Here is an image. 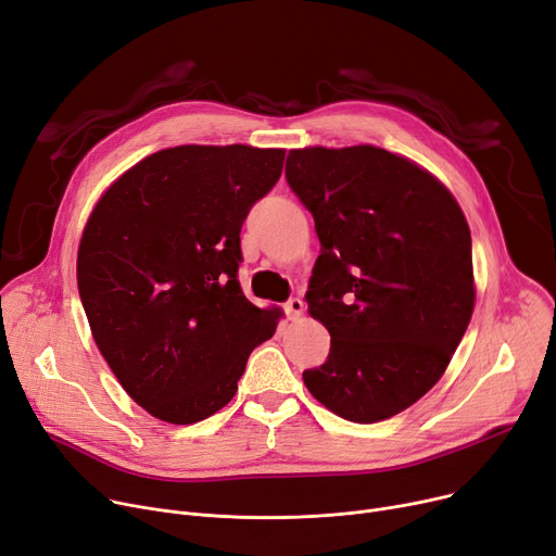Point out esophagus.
I'll use <instances>...</instances> for the list:
<instances>
[{"instance_id":"34e87169","label":"esophagus","mask_w":556,"mask_h":556,"mask_svg":"<svg viewBox=\"0 0 556 556\" xmlns=\"http://www.w3.org/2000/svg\"><path fill=\"white\" fill-rule=\"evenodd\" d=\"M283 311L290 319H298L302 313H304V302L300 298H290L286 304H283Z\"/></svg>"}]
</instances>
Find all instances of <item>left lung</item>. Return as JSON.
Instances as JSON below:
<instances>
[{
  "instance_id": "1",
  "label": "left lung",
  "mask_w": 556,
  "mask_h": 556,
  "mask_svg": "<svg viewBox=\"0 0 556 556\" xmlns=\"http://www.w3.org/2000/svg\"><path fill=\"white\" fill-rule=\"evenodd\" d=\"M286 180L315 218L306 302L330 332L304 384L344 420H387L440 380L471 319L465 214L429 172L374 144L292 150Z\"/></svg>"
}]
</instances>
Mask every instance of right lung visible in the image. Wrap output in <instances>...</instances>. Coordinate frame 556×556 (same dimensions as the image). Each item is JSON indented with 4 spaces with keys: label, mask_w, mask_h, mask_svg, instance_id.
I'll return each instance as SVG.
<instances>
[{
    "label": "right lung",
    "mask_w": 556,
    "mask_h": 556,
    "mask_svg": "<svg viewBox=\"0 0 556 556\" xmlns=\"http://www.w3.org/2000/svg\"><path fill=\"white\" fill-rule=\"evenodd\" d=\"M283 150L182 144L147 156L98 201L78 250L80 300L123 389L192 425L235 397L277 330L239 283L241 226L281 176Z\"/></svg>",
    "instance_id": "add662e5"
}]
</instances>
